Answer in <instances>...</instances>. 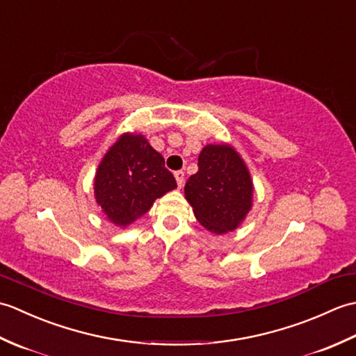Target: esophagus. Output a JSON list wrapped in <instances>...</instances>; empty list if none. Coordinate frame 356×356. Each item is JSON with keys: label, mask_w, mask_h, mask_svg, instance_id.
I'll return each instance as SVG.
<instances>
[{"label": "esophagus", "mask_w": 356, "mask_h": 356, "mask_svg": "<svg viewBox=\"0 0 356 356\" xmlns=\"http://www.w3.org/2000/svg\"><path fill=\"white\" fill-rule=\"evenodd\" d=\"M174 177H176V180H177L179 188H182V185L185 182V172L184 171H176V172H174Z\"/></svg>", "instance_id": "obj_1"}]
</instances>
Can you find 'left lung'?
<instances>
[{
	"label": "left lung",
	"instance_id": "8db88e82",
	"mask_svg": "<svg viewBox=\"0 0 356 356\" xmlns=\"http://www.w3.org/2000/svg\"><path fill=\"white\" fill-rule=\"evenodd\" d=\"M197 166L185 185L195 218L214 234L236 229L252 203V182L243 161L228 145H208Z\"/></svg>",
	"mask_w": 356,
	"mask_h": 356
}]
</instances>
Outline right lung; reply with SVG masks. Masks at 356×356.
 Wrapping results in <instances>:
<instances>
[{"label": "right lung", "instance_id": "right-lung-1", "mask_svg": "<svg viewBox=\"0 0 356 356\" xmlns=\"http://www.w3.org/2000/svg\"><path fill=\"white\" fill-rule=\"evenodd\" d=\"M176 186L162 154L151 148L143 136L125 134L102 159L96 172L95 194L108 220L127 226Z\"/></svg>", "mask_w": 356, "mask_h": 356}]
</instances>
